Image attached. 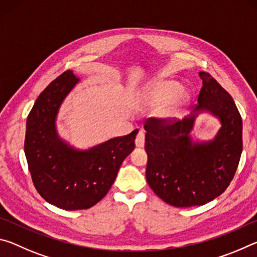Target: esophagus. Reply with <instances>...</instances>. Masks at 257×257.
I'll use <instances>...</instances> for the list:
<instances>
[{
    "mask_svg": "<svg viewBox=\"0 0 257 257\" xmlns=\"http://www.w3.org/2000/svg\"><path fill=\"white\" fill-rule=\"evenodd\" d=\"M135 144H136L137 147H144L145 145V133L144 132H139L136 139H135Z\"/></svg>",
    "mask_w": 257,
    "mask_h": 257,
    "instance_id": "34e87169",
    "label": "esophagus"
}]
</instances>
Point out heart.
Wrapping results in <instances>:
<instances>
[{"mask_svg": "<svg viewBox=\"0 0 257 257\" xmlns=\"http://www.w3.org/2000/svg\"><path fill=\"white\" fill-rule=\"evenodd\" d=\"M181 85L172 80H158L144 92V98L147 104L152 106H160L165 104L161 108L159 114L162 118H177L181 114L186 104L189 101V94L180 92Z\"/></svg>", "mask_w": 257, "mask_h": 257, "instance_id": "obj_1", "label": "heart"}]
</instances>
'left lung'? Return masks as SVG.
<instances>
[{
    "label": "left lung",
    "mask_w": 257,
    "mask_h": 257,
    "mask_svg": "<svg viewBox=\"0 0 257 257\" xmlns=\"http://www.w3.org/2000/svg\"><path fill=\"white\" fill-rule=\"evenodd\" d=\"M203 87L197 106L181 121L150 118L144 128L146 180L165 203L176 207L204 205L228 188L242 151V121L232 97L210 73L199 72ZM208 111L221 128L212 141L189 136L199 112Z\"/></svg>",
    "instance_id": "obj_1"
}]
</instances>
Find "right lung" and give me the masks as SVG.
<instances>
[{"mask_svg":"<svg viewBox=\"0 0 257 257\" xmlns=\"http://www.w3.org/2000/svg\"><path fill=\"white\" fill-rule=\"evenodd\" d=\"M78 81L72 70L60 75L38 96L26 123L25 154L35 188L47 203L67 211L86 210L105 196L138 134L135 129L88 150L60 138L59 108Z\"/></svg>","mask_w":257,"mask_h":257,"instance_id":"right-lung-1","label":"right lung"}]
</instances>
